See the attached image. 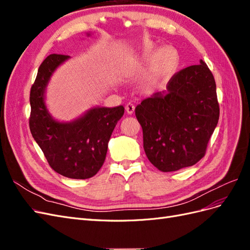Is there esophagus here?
Listing matches in <instances>:
<instances>
[{
	"label": "esophagus",
	"instance_id": "obj_1",
	"mask_svg": "<svg viewBox=\"0 0 250 250\" xmlns=\"http://www.w3.org/2000/svg\"><path fill=\"white\" fill-rule=\"evenodd\" d=\"M134 108H135V106H134V104H132V103H128V104L126 105V107H125L126 111H127L128 113H129V115H131V113H133Z\"/></svg>",
	"mask_w": 250,
	"mask_h": 250
}]
</instances>
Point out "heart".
I'll return each instance as SVG.
<instances>
[{
    "label": "heart",
    "instance_id": "obj_1",
    "mask_svg": "<svg viewBox=\"0 0 250 250\" xmlns=\"http://www.w3.org/2000/svg\"><path fill=\"white\" fill-rule=\"evenodd\" d=\"M143 60L150 62V82L152 85H160L167 81L175 72L179 62V57L176 50L166 46L155 52V46L148 42L143 48ZM137 63L127 62L123 65V72L130 75L137 71Z\"/></svg>",
    "mask_w": 250,
    "mask_h": 250
}]
</instances>
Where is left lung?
<instances>
[{"label": "left lung", "mask_w": 250, "mask_h": 250, "mask_svg": "<svg viewBox=\"0 0 250 250\" xmlns=\"http://www.w3.org/2000/svg\"><path fill=\"white\" fill-rule=\"evenodd\" d=\"M219 112L216 82L203 60L174 74L167 92L155 93L135 107L150 163L162 172H172L199 162Z\"/></svg>", "instance_id": "1"}]
</instances>
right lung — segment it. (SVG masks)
<instances>
[{
	"label": "right lung",
	"mask_w": 250,
	"mask_h": 250,
	"mask_svg": "<svg viewBox=\"0 0 250 250\" xmlns=\"http://www.w3.org/2000/svg\"><path fill=\"white\" fill-rule=\"evenodd\" d=\"M69 58L51 54L40 65L30 90L29 126L53 170L69 178L86 179L96 175L104 164L110 135L124 115V107H94L72 122L53 119L44 93L52 74Z\"/></svg>",
	"instance_id": "1"
}]
</instances>
